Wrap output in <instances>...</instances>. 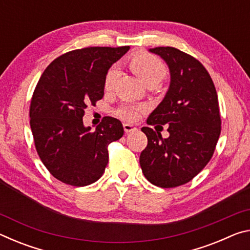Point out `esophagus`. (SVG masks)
<instances>
[{
	"label": "esophagus",
	"mask_w": 250,
	"mask_h": 250,
	"mask_svg": "<svg viewBox=\"0 0 250 250\" xmlns=\"http://www.w3.org/2000/svg\"><path fill=\"white\" fill-rule=\"evenodd\" d=\"M124 129L126 133L129 132H134V131H137V128H135L134 125H130V124H124Z\"/></svg>",
	"instance_id": "1"
}]
</instances>
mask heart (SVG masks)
Here are the masks:
<instances>
[{
	"label": "heart",
	"mask_w": 250,
	"mask_h": 250,
	"mask_svg": "<svg viewBox=\"0 0 250 250\" xmlns=\"http://www.w3.org/2000/svg\"><path fill=\"white\" fill-rule=\"evenodd\" d=\"M129 67L139 78L143 80L146 84L158 83L161 80L166 78L167 74V66L156 58L153 55L140 53L135 54L129 61ZM117 79V69L115 67L110 68L104 75V90H111L115 87ZM146 107L143 104L126 103L120 105L115 113L120 119L133 121L137 119L142 111H145Z\"/></svg>",
	"instance_id": "1"
}]
</instances>
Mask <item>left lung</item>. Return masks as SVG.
<instances>
[{
    "label": "left lung",
    "instance_id": "left-lung-1",
    "mask_svg": "<svg viewBox=\"0 0 250 250\" xmlns=\"http://www.w3.org/2000/svg\"><path fill=\"white\" fill-rule=\"evenodd\" d=\"M150 52L166 61L171 83L146 124L168 125L170 137L163 139L158 131L143 126L147 146L140 166L152 184L176 188L193 180L214 154L222 130L217 92L208 71L191 55L168 46Z\"/></svg>",
    "mask_w": 250,
    "mask_h": 250
}]
</instances>
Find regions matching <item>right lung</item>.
Instances as JSON below:
<instances>
[{"label":"right lung","mask_w":250,"mask_h":250,"mask_svg":"<svg viewBox=\"0 0 250 250\" xmlns=\"http://www.w3.org/2000/svg\"><path fill=\"white\" fill-rule=\"evenodd\" d=\"M86 47L57 57L33 92L31 129L37 153L50 174L73 186L99 180L108 164V146L124 135L121 122L104 117L95 131L83 125L87 105L104 97V78L129 50Z\"/></svg>","instance_id":"obj_1"}]
</instances>
